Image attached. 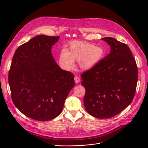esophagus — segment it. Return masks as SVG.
Returning <instances> with one entry per match:
<instances>
[{"label":"esophagus","mask_w":148,"mask_h":148,"mask_svg":"<svg viewBox=\"0 0 148 148\" xmlns=\"http://www.w3.org/2000/svg\"><path fill=\"white\" fill-rule=\"evenodd\" d=\"M74 78H75V82L77 84L79 83V82L80 81V78L78 77H77V76H75Z\"/></svg>","instance_id":"esophagus-1"}]
</instances>
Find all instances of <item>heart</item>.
Returning <instances> with one entry per match:
<instances>
[{
	"label": "heart",
	"mask_w": 148,
	"mask_h": 148,
	"mask_svg": "<svg viewBox=\"0 0 148 148\" xmlns=\"http://www.w3.org/2000/svg\"><path fill=\"white\" fill-rule=\"evenodd\" d=\"M105 50L102 47L82 41L70 42L66 51H62L59 55L60 64L66 69H71L74 61L78 62L82 70L88 71L95 68L105 57Z\"/></svg>",
	"instance_id": "b5f03b06"
}]
</instances>
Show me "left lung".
I'll use <instances>...</instances> for the list:
<instances>
[{
  "label": "left lung",
  "mask_w": 148,
  "mask_h": 148,
  "mask_svg": "<svg viewBox=\"0 0 148 148\" xmlns=\"http://www.w3.org/2000/svg\"><path fill=\"white\" fill-rule=\"evenodd\" d=\"M102 40L110 53L95 68L84 72L82 84L86 92L85 109L93 117L109 119L119 114L132 102L138 82V68L130 49L113 38Z\"/></svg>",
  "instance_id": "8db88e82"
}]
</instances>
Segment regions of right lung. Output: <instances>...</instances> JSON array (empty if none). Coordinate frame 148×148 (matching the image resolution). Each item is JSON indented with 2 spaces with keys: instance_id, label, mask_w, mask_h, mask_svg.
Segmentation results:
<instances>
[{
  "instance_id": "1",
  "label": "right lung",
  "mask_w": 148,
  "mask_h": 148,
  "mask_svg": "<svg viewBox=\"0 0 148 148\" xmlns=\"http://www.w3.org/2000/svg\"><path fill=\"white\" fill-rule=\"evenodd\" d=\"M59 36L38 35L17 48L8 74L13 104L22 114L48 121L62 111L75 85L74 76L61 69L52 55Z\"/></svg>"
}]
</instances>
